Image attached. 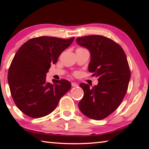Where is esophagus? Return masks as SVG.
Listing matches in <instances>:
<instances>
[{
	"label": "esophagus",
	"instance_id": "esophagus-1",
	"mask_svg": "<svg viewBox=\"0 0 149 149\" xmlns=\"http://www.w3.org/2000/svg\"><path fill=\"white\" fill-rule=\"evenodd\" d=\"M72 86L74 87H76L78 86V85L77 84H76V83H72Z\"/></svg>",
	"mask_w": 149,
	"mask_h": 149
}]
</instances>
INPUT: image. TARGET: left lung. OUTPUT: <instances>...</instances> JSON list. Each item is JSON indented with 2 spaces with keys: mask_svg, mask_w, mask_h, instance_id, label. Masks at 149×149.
Segmentation results:
<instances>
[{
  "mask_svg": "<svg viewBox=\"0 0 149 149\" xmlns=\"http://www.w3.org/2000/svg\"><path fill=\"white\" fill-rule=\"evenodd\" d=\"M75 41L89 50V71L99 77L98 84L92 88L79 85L84 95L79 108L88 118L102 120L117 109L127 92L131 77L127 57L119 45L102 35L78 37Z\"/></svg>",
  "mask_w": 149,
  "mask_h": 149,
  "instance_id": "1",
  "label": "left lung"
}]
</instances>
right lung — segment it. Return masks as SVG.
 Wrapping results in <instances>:
<instances>
[{
  "instance_id": "right-lung-1",
  "label": "right lung",
  "mask_w": 149,
  "mask_h": 149,
  "mask_svg": "<svg viewBox=\"0 0 149 149\" xmlns=\"http://www.w3.org/2000/svg\"><path fill=\"white\" fill-rule=\"evenodd\" d=\"M74 40V37H36L17 50L9 68L8 82L12 99L24 114L33 118L50 114L70 89L68 81L54 79L50 84L46 81V74Z\"/></svg>"
}]
</instances>
